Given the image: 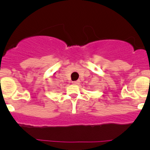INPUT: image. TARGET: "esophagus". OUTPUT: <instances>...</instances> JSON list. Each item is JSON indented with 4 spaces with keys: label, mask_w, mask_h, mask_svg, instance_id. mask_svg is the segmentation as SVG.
<instances>
[{
    "label": "esophagus",
    "mask_w": 150,
    "mask_h": 150,
    "mask_svg": "<svg viewBox=\"0 0 150 150\" xmlns=\"http://www.w3.org/2000/svg\"><path fill=\"white\" fill-rule=\"evenodd\" d=\"M72 83H73L74 85H78V84H79V83H80V81H72Z\"/></svg>",
    "instance_id": "34e87169"
}]
</instances>
